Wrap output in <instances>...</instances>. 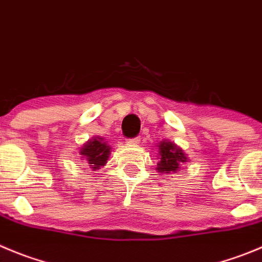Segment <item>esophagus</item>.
Here are the masks:
<instances>
[{
  "label": "esophagus",
  "instance_id": "obj_1",
  "mask_svg": "<svg viewBox=\"0 0 262 262\" xmlns=\"http://www.w3.org/2000/svg\"><path fill=\"white\" fill-rule=\"evenodd\" d=\"M139 141H140V138H135V139H133V140H129V144L136 145V144H139Z\"/></svg>",
  "mask_w": 262,
  "mask_h": 262
}]
</instances>
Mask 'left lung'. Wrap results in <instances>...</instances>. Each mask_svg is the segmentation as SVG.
<instances>
[{
  "mask_svg": "<svg viewBox=\"0 0 262 262\" xmlns=\"http://www.w3.org/2000/svg\"><path fill=\"white\" fill-rule=\"evenodd\" d=\"M158 162L157 172L159 173H178L184 164L189 162V157L183 149L170 140H162L158 144Z\"/></svg>",
  "mask_w": 262,
  "mask_h": 262,
  "instance_id": "8db88e82",
  "label": "left lung"
}]
</instances>
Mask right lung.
<instances>
[{"label":"right lung","instance_id":"add662e5","mask_svg":"<svg viewBox=\"0 0 262 262\" xmlns=\"http://www.w3.org/2000/svg\"><path fill=\"white\" fill-rule=\"evenodd\" d=\"M78 153L82 161L86 162L92 170L95 171L108 163L112 146L101 136H94L79 148Z\"/></svg>","mask_w":262,"mask_h":262}]
</instances>
